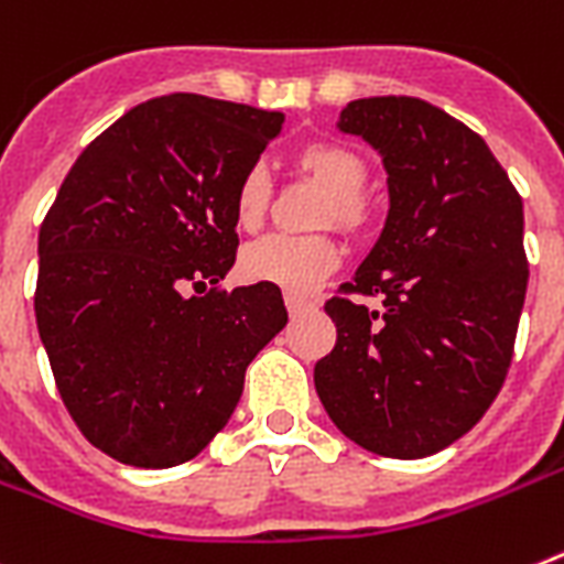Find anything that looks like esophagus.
<instances>
[{
    "instance_id": "obj_1",
    "label": "esophagus",
    "mask_w": 564,
    "mask_h": 564,
    "mask_svg": "<svg viewBox=\"0 0 564 564\" xmlns=\"http://www.w3.org/2000/svg\"><path fill=\"white\" fill-rule=\"evenodd\" d=\"M283 304H286V310H290V315H297V312H304L306 306H312L310 301H306V297L292 295V292H286V295H283Z\"/></svg>"
}]
</instances>
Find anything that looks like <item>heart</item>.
Wrapping results in <instances>:
<instances>
[{
    "label": "heart",
    "mask_w": 564,
    "mask_h": 564,
    "mask_svg": "<svg viewBox=\"0 0 564 564\" xmlns=\"http://www.w3.org/2000/svg\"><path fill=\"white\" fill-rule=\"evenodd\" d=\"M292 169L301 180L324 192L318 209L321 229H338L347 238H361L372 226V203L367 197L370 169L367 160L347 143L338 140H310L292 154ZM274 186L269 172L260 163L249 165L235 186V217L238 226L254 231L263 226L272 209ZM340 263V249L329 235L315 238H274L246 246L240 254V272L246 281L272 283L292 295H306L335 272Z\"/></svg>",
    "instance_id": "obj_1"
}]
</instances>
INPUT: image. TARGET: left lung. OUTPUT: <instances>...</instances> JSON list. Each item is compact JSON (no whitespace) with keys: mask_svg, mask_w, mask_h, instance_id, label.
<instances>
[{"mask_svg":"<svg viewBox=\"0 0 564 564\" xmlns=\"http://www.w3.org/2000/svg\"><path fill=\"white\" fill-rule=\"evenodd\" d=\"M338 129L384 154L390 215L324 304L338 338L315 390L364 451L433 456L487 413L510 370L528 290L522 197L476 131L419 97L355 99Z\"/></svg>","mask_w":564,"mask_h":564,"instance_id":"8db88e82","label":"left lung"}]
</instances>
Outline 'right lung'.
Listing matches in <instances>:
<instances>
[{
    "instance_id": "right-lung-1",
    "label": "right lung",
    "mask_w": 564,
    "mask_h": 564,
    "mask_svg": "<svg viewBox=\"0 0 564 564\" xmlns=\"http://www.w3.org/2000/svg\"><path fill=\"white\" fill-rule=\"evenodd\" d=\"M281 126V111L200 94L140 102L85 145L42 220L33 310L56 390L122 465L197 456L286 326L278 286H220L235 186Z\"/></svg>"
}]
</instances>
